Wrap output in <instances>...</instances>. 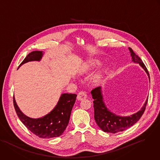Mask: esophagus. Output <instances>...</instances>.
<instances>
[{
  "instance_id": "obj_1",
  "label": "esophagus",
  "mask_w": 160,
  "mask_h": 160,
  "mask_svg": "<svg viewBox=\"0 0 160 160\" xmlns=\"http://www.w3.org/2000/svg\"><path fill=\"white\" fill-rule=\"evenodd\" d=\"M87 98V94L84 91H80L78 94V97H77V99L78 100H84Z\"/></svg>"
}]
</instances>
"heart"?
Here are the masks:
<instances>
[{"mask_svg": "<svg viewBox=\"0 0 160 160\" xmlns=\"http://www.w3.org/2000/svg\"><path fill=\"white\" fill-rule=\"evenodd\" d=\"M99 63V62L97 61V60H91L89 61L86 65V69H91V68H92L93 66H95L96 65H97ZM105 72V70H103L102 71L100 72H98L97 74H95L93 76H92V82L94 83V84H98L99 83L102 79H103V76H104V74Z\"/></svg>", "mask_w": 160, "mask_h": 160, "instance_id": "obj_1", "label": "heart"}]
</instances>
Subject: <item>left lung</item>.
Wrapping results in <instances>:
<instances>
[{"instance_id": "1", "label": "left lung", "mask_w": 160, "mask_h": 160, "mask_svg": "<svg viewBox=\"0 0 160 160\" xmlns=\"http://www.w3.org/2000/svg\"><path fill=\"white\" fill-rule=\"evenodd\" d=\"M132 57V62L139 63L140 66L146 72L149 80L150 81L149 74L147 68L144 64L142 60L133 52L132 48H129ZM92 98H93V107L94 110V117L98 126L104 132L107 133L115 134L123 131L134 125L142 117L145 111L148 100V97L143 107L138 112L130 116H120L112 112L106 106L102 94V87H97L91 91Z\"/></svg>"}]
</instances>
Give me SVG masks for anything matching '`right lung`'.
Instances as JSON below:
<instances>
[{
    "mask_svg": "<svg viewBox=\"0 0 160 160\" xmlns=\"http://www.w3.org/2000/svg\"><path fill=\"white\" fill-rule=\"evenodd\" d=\"M43 54L42 51L29 53L19 68L28 62L40 61ZM76 97V94H62L54 108L48 114L38 118H30L24 115L18 106L14 97L13 102L19 118L27 128L39 138L50 139L61 136L66 130Z\"/></svg>",
    "mask_w": 160,
    "mask_h": 160,
    "instance_id": "right-lung-1",
    "label": "right lung"
}]
</instances>
